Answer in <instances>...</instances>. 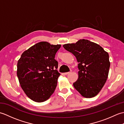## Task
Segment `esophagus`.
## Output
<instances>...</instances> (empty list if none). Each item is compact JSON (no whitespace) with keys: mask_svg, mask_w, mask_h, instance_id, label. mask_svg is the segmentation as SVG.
<instances>
[{"mask_svg":"<svg viewBox=\"0 0 124 124\" xmlns=\"http://www.w3.org/2000/svg\"><path fill=\"white\" fill-rule=\"evenodd\" d=\"M71 71H70V72H65V73H64L63 74L64 75H68V74H69V73H70V72H71Z\"/></svg>","mask_w":124,"mask_h":124,"instance_id":"obj_1","label":"esophagus"}]
</instances>
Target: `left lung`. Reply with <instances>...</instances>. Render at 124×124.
Segmentation results:
<instances>
[{"label": "left lung", "instance_id": "1", "mask_svg": "<svg viewBox=\"0 0 124 124\" xmlns=\"http://www.w3.org/2000/svg\"><path fill=\"white\" fill-rule=\"evenodd\" d=\"M63 47L76 56L78 64V78L73 84L83 97L91 98L101 90L108 77L110 62L108 53L102 47L87 39Z\"/></svg>", "mask_w": 124, "mask_h": 124}]
</instances>
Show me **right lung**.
<instances>
[{
	"instance_id": "obj_1",
	"label": "right lung",
	"mask_w": 124,
	"mask_h": 124,
	"mask_svg": "<svg viewBox=\"0 0 124 124\" xmlns=\"http://www.w3.org/2000/svg\"><path fill=\"white\" fill-rule=\"evenodd\" d=\"M61 45L41 41L22 54L17 64V76L27 96L36 102H43L53 94L60 75L55 60Z\"/></svg>"
}]
</instances>
